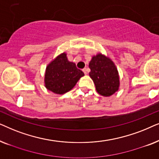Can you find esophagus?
I'll return each instance as SVG.
<instances>
[{
	"mask_svg": "<svg viewBox=\"0 0 159 159\" xmlns=\"http://www.w3.org/2000/svg\"><path fill=\"white\" fill-rule=\"evenodd\" d=\"M82 71H83L84 75H87V74H88V69H87V68H84L83 69H82Z\"/></svg>",
	"mask_w": 159,
	"mask_h": 159,
	"instance_id": "34e87169",
	"label": "esophagus"
}]
</instances>
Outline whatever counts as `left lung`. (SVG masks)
<instances>
[{
	"label": "left lung",
	"instance_id": "1",
	"mask_svg": "<svg viewBox=\"0 0 159 159\" xmlns=\"http://www.w3.org/2000/svg\"><path fill=\"white\" fill-rule=\"evenodd\" d=\"M89 75L94 82L97 92L110 96L118 90L119 77L117 69L109 58L99 53L93 56L89 64Z\"/></svg>",
	"mask_w": 159,
	"mask_h": 159
}]
</instances>
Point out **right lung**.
<instances>
[{
	"label": "right lung",
	"mask_w": 159,
	"mask_h": 159,
	"mask_svg": "<svg viewBox=\"0 0 159 159\" xmlns=\"http://www.w3.org/2000/svg\"><path fill=\"white\" fill-rule=\"evenodd\" d=\"M84 73L76 64L69 61L64 53L56 57L47 66L45 84L48 90L56 94H64L72 89Z\"/></svg>",
	"instance_id": "obj_1"
}]
</instances>
